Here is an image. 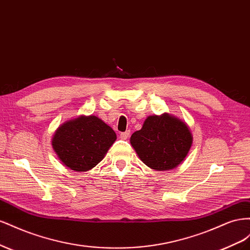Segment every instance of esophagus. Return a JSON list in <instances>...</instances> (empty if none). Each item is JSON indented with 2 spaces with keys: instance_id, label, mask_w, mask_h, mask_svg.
I'll return each mask as SVG.
<instances>
[{
  "instance_id": "obj_1",
  "label": "esophagus",
  "mask_w": 250,
  "mask_h": 250,
  "mask_svg": "<svg viewBox=\"0 0 250 250\" xmlns=\"http://www.w3.org/2000/svg\"><path fill=\"white\" fill-rule=\"evenodd\" d=\"M129 134H130V131L129 130H126L125 132H122L120 134V138L122 139V140H127V138L129 137Z\"/></svg>"
}]
</instances>
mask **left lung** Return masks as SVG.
Returning a JSON list of instances; mask_svg holds the SVG:
<instances>
[{
	"label": "left lung",
	"instance_id": "left-lung-1",
	"mask_svg": "<svg viewBox=\"0 0 250 250\" xmlns=\"http://www.w3.org/2000/svg\"><path fill=\"white\" fill-rule=\"evenodd\" d=\"M130 143L141 161L156 171L174 169L185 160L192 145V134L183 121L164 113L149 116Z\"/></svg>",
	"mask_w": 250,
	"mask_h": 250
}]
</instances>
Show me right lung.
I'll return each mask as SVG.
<instances>
[{"label":"right lung","mask_w":250,"mask_h":250,"mask_svg":"<svg viewBox=\"0 0 250 250\" xmlns=\"http://www.w3.org/2000/svg\"><path fill=\"white\" fill-rule=\"evenodd\" d=\"M116 139L115 131L101 119L81 116L58 128L52 146L67 168L84 172L103 160Z\"/></svg>","instance_id":"add662e5"}]
</instances>
